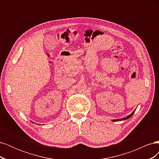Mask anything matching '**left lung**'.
Returning <instances> with one entry per match:
<instances>
[{"instance_id": "obj_1", "label": "left lung", "mask_w": 159, "mask_h": 159, "mask_svg": "<svg viewBox=\"0 0 159 159\" xmlns=\"http://www.w3.org/2000/svg\"><path fill=\"white\" fill-rule=\"evenodd\" d=\"M134 111L131 114V115H129V116H127V117H125V118H123V119H115V120H113V121H120V120H125V119H129V118H130L131 117L132 115L134 114Z\"/></svg>"}]
</instances>
